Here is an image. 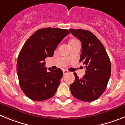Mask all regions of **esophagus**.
Wrapping results in <instances>:
<instances>
[{"label":"esophagus","instance_id":"1","mask_svg":"<svg viewBox=\"0 0 125 125\" xmlns=\"http://www.w3.org/2000/svg\"><path fill=\"white\" fill-rule=\"evenodd\" d=\"M68 73H69V71H67V70H63V74H64V75L66 74H68Z\"/></svg>","mask_w":125,"mask_h":125}]
</instances>
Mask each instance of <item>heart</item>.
<instances>
[{
    "mask_svg": "<svg viewBox=\"0 0 125 125\" xmlns=\"http://www.w3.org/2000/svg\"><path fill=\"white\" fill-rule=\"evenodd\" d=\"M72 41H74V40H72Z\"/></svg>",
    "mask_w": 125,
    "mask_h": 125,
    "instance_id": "1",
    "label": "heart"
}]
</instances>
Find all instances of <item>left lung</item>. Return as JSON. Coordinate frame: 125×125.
Returning <instances> with one entry per match:
<instances>
[{"mask_svg":"<svg viewBox=\"0 0 125 125\" xmlns=\"http://www.w3.org/2000/svg\"><path fill=\"white\" fill-rule=\"evenodd\" d=\"M82 44L80 61L86 69V74L79 78L74 73L75 80L70 85L71 94L81 101L97 100L105 91L111 76V62L102 43L91 32L83 29H69Z\"/></svg>","mask_w":125,"mask_h":125,"instance_id":"1","label":"left lung"}]
</instances>
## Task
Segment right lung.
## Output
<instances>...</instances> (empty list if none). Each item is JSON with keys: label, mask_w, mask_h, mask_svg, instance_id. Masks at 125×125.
I'll use <instances>...</instances> for the list:
<instances>
[{"label": "right lung", "mask_w": 125, "mask_h": 125, "mask_svg": "<svg viewBox=\"0 0 125 125\" xmlns=\"http://www.w3.org/2000/svg\"><path fill=\"white\" fill-rule=\"evenodd\" d=\"M69 31L47 27L35 32L26 41L20 51L17 72L20 86L29 98L43 101L54 95L63 72L45 67V59L52 57L60 42Z\"/></svg>", "instance_id": "add662e5"}]
</instances>
